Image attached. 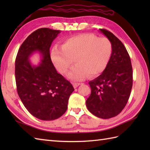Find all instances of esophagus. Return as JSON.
I'll list each match as a JSON object with an SVG mask.
<instances>
[{
    "label": "esophagus",
    "mask_w": 150,
    "mask_h": 150,
    "mask_svg": "<svg viewBox=\"0 0 150 150\" xmlns=\"http://www.w3.org/2000/svg\"><path fill=\"white\" fill-rule=\"evenodd\" d=\"M80 84H81V83H78V82L77 83V82H75V83H73V88H77V87L79 86L80 85Z\"/></svg>",
    "instance_id": "34e87169"
}]
</instances>
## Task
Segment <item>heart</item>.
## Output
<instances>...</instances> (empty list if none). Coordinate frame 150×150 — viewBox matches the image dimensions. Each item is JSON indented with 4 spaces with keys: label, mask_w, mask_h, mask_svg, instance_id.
I'll return each instance as SVG.
<instances>
[{
    "label": "heart",
    "mask_w": 150,
    "mask_h": 150,
    "mask_svg": "<svg viewBox=\"0 0 150 150\" xmlns=\"http://www.w3.org/2000/svg\"><path fill=\"white\" fill-rule=\"evenodd\" d=\"M112 53V45L106 38H98L93 34H79L66 39L60 47L55 46L51 58L58 71L68 73V79L80 81L90 75L95 77L106 69Z\"/></svg>",
    "instance_id": "1"
}]
</instances>
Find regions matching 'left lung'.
I'll use <instances>...</instances> for the list:
<instances>
[{
	"label": "left lung",
	"mask_w": 150,
	"mask_h": 150,
	"mask_svg": "<svg viewBox=\"0 0 150 150\" xmlns=\"http://www.w3.org/2000/svg\"><path fill=\"white\" fill-rule=\"evenodd\" d=\"M112 45V53L103 72L88 82L91 94L86 102L88 110L95 116L110 119L125 107L133 85L131 60L125 46L110 31L99 29Z\"/></svg>",
	"instance_id": "obj_1"
}]
</instances>
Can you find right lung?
Returning <instances> with one entry per match:
<instances>
[{"instance_id":"add662e5","label":"right lung","mask_w":150,"mask_h":150,"mask_svg":"<svg viewBox=\"0 0 150 150\" xmlns=\"http://www.w3.org/2000/svg\"><path fill=\"white\" fill-rule=\"evenodd\" d=\"M59 30L40 28L24 41L15 59L17 93L27 110L42 120L61 117L68 108L72 84L57 71L50 57V48ZM39 52L41 62L36 66L29 57Z\"/></svg>"}]
</instances>
